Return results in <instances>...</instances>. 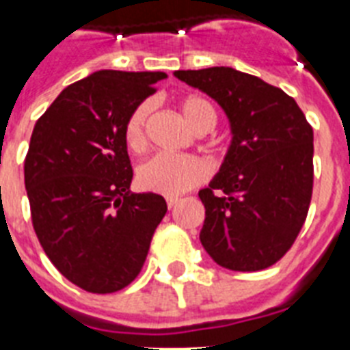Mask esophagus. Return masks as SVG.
<instances>
[{
  "label": "esophagus",
  "mask_w": 350,
  "mask_h": 350,
  "mask_svg": "<svg viewBox=\"0 0 350 350\" xmlns=\"http://www.w3.org/2000/svg\"><path fill=\"white\" fill-rule=\"evenodd\" d=\"M178 202H180V198H167V207L172 208L178 205Z\"/></svg>",
  "instance_id": "1"
}]
</instances>
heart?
Returning <instances> with one entry per match:
<instances>
[{"label": "heart", "instance_id": "heart-1", "mask_svg": "<svg viewBox=\"0 0 350 350\" xmlns=\"http://www.w3.org/2000/svg\"><path fill=\"white\" fill-rule=\"evenodd\" d=\"M180 111L192 131L198 134L213 131L218 112L203 96H185L180 101ZM152 112L150 101H142L131 112L125 123V142L134 152H142L147 145V120ZM208 178V167L196 156H170L158 154L137 169V185L143 191L176 198Z\"/></svg>", "mask_w": 350, "mask_h": 350}]
</instances>
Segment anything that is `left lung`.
Segmentation results:
<instances>
[{
  "label": "left lung",
  "mask_w": 350,
  "mask_h": 350,
  "mask_svg": "<svg viewBox=\"0 0 350 350\" xmlns=\"http://www.w3.org/2000/svg\"><path fill=\"white\" fill-rule=\"evenodd\" d=\"M218 101L232 142L221 169L200 191L203 249L218 265L254 272L282 260L298 238L312 198V126L278 87L230 67L176 70Z\"/></svg>",
  "instance_id": "obj_1"
}]
</instances>
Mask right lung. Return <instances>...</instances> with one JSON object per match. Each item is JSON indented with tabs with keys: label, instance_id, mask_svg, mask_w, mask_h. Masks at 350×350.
Instances as JSON below:
<instances>
[{
	"label": "right lung",
	"instance_id": "obj_1",
	"mask_svg": "<svg viewBox=\"0 0 350 350\" xmlns=\"http://www.w3.org/2000/svg\"><path fill=\"white\" fill-rule=\"evenodd\" d=\"M165 72L98 70L68 85L36 121L25 189L41 247L87 293L121 291L142 271L163 196L131 192V112Z\"/></svg>",
	"mask_w": 350,
	"mask_h": 350
}]
</instances>
